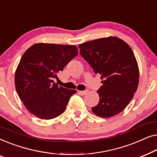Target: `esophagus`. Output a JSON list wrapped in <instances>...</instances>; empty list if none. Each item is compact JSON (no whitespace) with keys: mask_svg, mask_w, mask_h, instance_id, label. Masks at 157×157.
I'll return each instance as SVG.
<instances>
[{"mask_svg":"<svg viewBox=\"0 0 157 157\" xmlns=\"http://www.w3.org/2000/svg\"><path fill=\"white\" fill-rule=\"evenodd\" d=\"M79 94H81V95H86V94H88V90H86V91H79Z\"/></svg>","mask_w":157,"mask_h":157,"instance_id":"1","label":"esophagus"}]
</instances>
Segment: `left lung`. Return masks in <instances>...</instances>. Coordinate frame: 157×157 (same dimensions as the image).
<instances>
[{
	"label": "left lung",
	"mask_w": 157,
	"mask_h": 157,
	"mask_svg": "<svg viewBox=\"0 0 157 157\" xmlns=\"http://www.w3.org/2000/svg\"><path fill=\"white\" fill-rule=\"evenodd\" d=\"M78 47L81 56L103 80L97 91L99 102L92 111L102 118L117 115L128 106L138 88L139 70L132 49L115 36L89 40Z\"/></svg>",
	"instance_id": "obj_1"
}]
</instances>
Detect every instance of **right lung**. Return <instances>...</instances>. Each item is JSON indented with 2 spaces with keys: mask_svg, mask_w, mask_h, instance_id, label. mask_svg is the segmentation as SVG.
<instances>
[{
  "mask_svg": "<svg viewBox=\"0 0 157 157\" xmlns=\"http://www.w3.org/2000/svg\"><path fill=\"white\" fill-rule=\"evenodd\" d=\"M78 55L76 46L38 43L25 51L15 73L17 94L31 114L52 119L63 113L74 89L59 86L53 79Z\"/></svg>",
  "mask_w": 157,
  "mask_h": 157,
  "instance_id": "1",
  "label": "right lung"
}]
</instances>
